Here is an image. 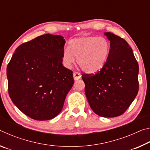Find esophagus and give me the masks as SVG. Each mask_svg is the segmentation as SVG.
I'll return each instance as SVG.
<instances>
[{
	"label": "esophagus",
	"mask_w": 150,
	"mask_h": 150,
	"mask_svg": "<svg viewBox=\"0 0 150 150\" xmlns=\"http://www.w3.org/2000/svg\"><path fill=\"white\" fill-rule=\"evenodd\" d=\"M81 77V75L79 73H77V72L73 73V78H74L75 81H77L78 79H79Z\"/></svg>",
	"instance_id": "obj_1"
}]
</instances>
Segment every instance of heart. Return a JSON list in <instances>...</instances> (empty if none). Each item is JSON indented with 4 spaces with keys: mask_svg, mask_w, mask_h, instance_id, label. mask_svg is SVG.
Masks as SVG:
<instances>
[{
    "mask_svg": "<svg viewBox=\"0 0 150 150\" xmlns=\"http://www.w3.org/2000/svg\"><path fill=\"white\" fill-rule=\"evenodd\" d=\"M111 46L107 40L98 36H83L72 39L68 48L63 50L62 63L70 69L77 62L84 71L90 74L99 71L107 62Z\"/></svg>",
    "mask_w": 150,
    "mask_h": 150,
    "instance_id": "heart-1",
    "label": "heart"
}]
</instances>
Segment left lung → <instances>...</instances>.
<instances>
[{"mask_svg": "<svg viewBox=\"0 0 150 150\" xmlns=\"http://www.w3.org/2000/svg\"><path fill=\"white\" fill-rule=\"evenodd\" d=\"M104 34L111 46L107 62L95 75H83L82 79L93 111L102 117L112 118L122 115L136 98L139 66L125 40L110 32Z\"/></svg>", "mask_w": 150, "mask_h": 150, "instance_id": "obj_1", "label": "left lung"}]
</instances>
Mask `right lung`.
<instances>
[{
	"label": "right lung",
	"instance_id": "add662e5",
	"mask_svg": "<svg viewBox=\"0 0 150 150\" xmlns=\"http://www.w3.org/2000/svg\"><path fill=\"white\" fill-rule=\"evenodd\" d=\"M65 44L62 35H40L18 47L7 66L12 103L34 120L59 115L74 83L73 72L62 64Z\"/></svg>",
	"mask_w": 150,
	"mask_h": 150
}]
</instances>
